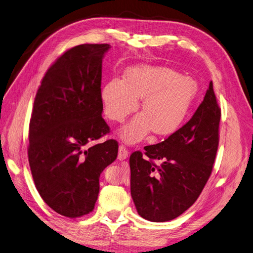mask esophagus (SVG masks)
<instances>
[{"label":"esophagus","instance_id":"obj_1","mask_svg":"<svg viewBox=\"0 0 253 253\" xmlns=\"http://www.w3.org/2000/svg\"><path fill=\"white\" fill-rule=\"evenodd\" d=\"M128 150L126 149L125 146L121 145L119 147V154H118V160L120 161H123V160H126L128 158Z\"/></svg>","mask_w":253,"mask_h":253}]
</instances>
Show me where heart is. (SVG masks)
Masks as SVG:
<instances>
[{
	"mask_svg": "<svg viewBox=\"0 0 253 253\" xmlns=\"http://www.w3.org/2000/svg\"><path fill=\"white\" fill-rule=\"evenodd\" d=\"M197 93V85L173 70L140 65L125 71L123 80L111 79L101 89L104 112L109 120L122 123L142 100L143 113L121 132L126 143L134 144L151 130L159 136L174 133L182 126Z\"/></svg>",
	"mask_w": 253,
	"mask_h": 253,
	"instance_id": "obj_1",
	"label": "heart"
}]
</instances>
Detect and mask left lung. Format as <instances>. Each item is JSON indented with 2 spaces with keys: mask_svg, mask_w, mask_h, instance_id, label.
<instances>
[{
  "mask_svg": "<svg viewBox=\"0 0 253 253\" xmlns=\"http://www.w3.org/2000/svg\"><path fill=\"white\" fill-rule=\"evenodd\" d=\"M219 121L221 108L210 82L203 102L184 126L164 142L145 146L144 153H131L130 190L142 217L171 221L198 200L212 172Z\"/></svg>",
  "mask_w": 253,
  "mask_h": 253,
  "instance_id": "8db88e82",
  "label": "left lung"
}]
</instances>
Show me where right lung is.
Segmentation results:
<instances>
[{"label": "right lung", "instance_id": "obj_1", "mask_svg": "<svg viewBox=\"0 0 253 253\" xmlns=\"http://www.w3.org/2000/svg\"><path fill=\"white\" fill-rule=\"evenodd\" d=\"M108 44L70 48L48 68L29 123L28 161L41 198L55 212L76 218L90 213L100 174L115 162L116 140L87 147L110 133L102 117V59Z\"/></svg>", "mask_w": 253, "mask_h": 253}]
</instances>
